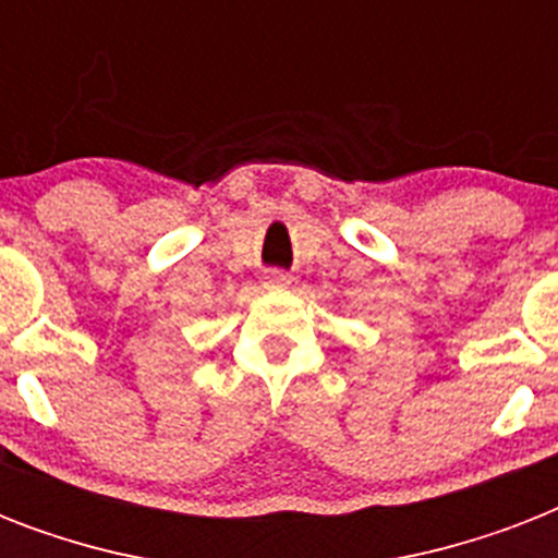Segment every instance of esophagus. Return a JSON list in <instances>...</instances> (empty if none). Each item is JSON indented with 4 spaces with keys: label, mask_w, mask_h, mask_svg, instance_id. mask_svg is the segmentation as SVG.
<instances>
[{
    "label": "esophagus",
    "mask_w": 558,
    "mask_h": 558,
    "mask_svg": "<svg viewBox=\"0 0 558 558\" xmlns=\"http://www.w3.org/2000/svg\"><path fill=\"white\" fill-rule=\"evenodd\" d=\"M289 283H292V278H289L287 271L269 269L266 275H263V287L266 289H287Z\"/></svg>",
    "instance_id": "34e87169"
}]
</instances>
